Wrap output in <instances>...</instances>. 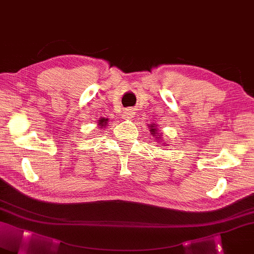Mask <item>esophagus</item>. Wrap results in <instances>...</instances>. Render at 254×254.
I'll use <instances>...</instances> for the list:
<instances>
[{
    "label": "esophagus",
    "instance_id": "esophagus-1",
    "mask_svg": "<svg viewBox=\"0 0 254 254\" xmlns=\"http://www.w3.org/2000/svg\"><path fill=\"white\" fill-rule=\"evenodd\" d=\"M134 115H135V110L134 109H127L126 111H124V119H132L134 117Z\"/></svg>",
    "mask_w": 254,
    "mask_h": 254
}]
</instances>
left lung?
<instances>
[{
	"label": "left lung",
	"instance_id": "8db88e82",
	"mask_svg": "<svg viewBox=\"0 0 254 254\" xmlns=\"http://www.w3.org/2000/svg\"><path fill=\"white\" fill-rule=\"evenodd\" d=\"M148 128H149V132H150V134H152V136H155V137H156V138H155L156 141H164L163 137L160 136L161 134L159 135V133H158V128H157V127L155 126V124H150ZM166 146H167V145H166Z\"/></svg>",
	"mask_w": 254,
	"mask_h": 254
}]
</instances>
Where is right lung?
Returning <instances> with one entry per match:
<instances>
[{"instance_id": "obj_1", "label": "right lung", "mask_w": 254, "mask_h": 254, "mask_svg": "<svg viewBox=\"0 0 254 254\" xmlns=\"http://www.w3.org/2000/svg\"><path fill=\"white\" fill-rule=\"evenodd\" d=\"M108 120H109V119L100 118L98 120V127H100V128H102V127H105L106 126H108Z\"/></svg>"}]
</instances>
